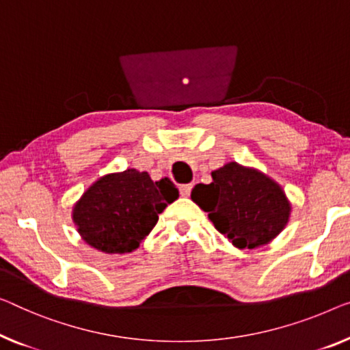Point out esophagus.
Returning <instances> with one entry per match:
<instances>
[{"mask_svg":"<svg viewBox=\"0 0 350 350\" xmlns=\"http://www.w3.org/2000/svg\"><path fill=\"white\" fill-rule=\"evenodd\" d=\"M191 189H193V185L191 184H185V185H180L179 187V190H180V195L184 196V198H187V196H190V193H191Z\"/></svg>","mask_w":350,"mask_h":350,"instance_id":"obj_1","label":"esophagus"}]
</instances>
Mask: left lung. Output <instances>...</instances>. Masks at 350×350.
<instances>
[{"mask_svg": "<svg viewBox=\"0 0 350 350\" xmlns=\"http://www.w3.org/2000/svg\"><path fill=\"white\" fill-rule=\"evenodd\" d=\"M212 179L208 185L198 184L191 200L237 248L269 243L286 226L291 204L270 177L231 161L213 171Z\"/></svg>", "mask_w": 350, "mask_h": 350, "instance_id": "left-lung-1", "label": "left lung"}]
</instances>
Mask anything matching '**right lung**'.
Listing matches in <instances>:
<instances>
[{
	"mask_svg": "<svg viewBox=\"0 0 350 350\" xmlns=\"http://www.w3.org/2000/svg\"><path fill=\"white\" fill-rule=\"evenodd\" d=\"M177 198L179 190L168 177L154 182L146 171L130 168L94 182L72 217L83 241L98 252L130 253Z\"/></svg>",
	"mask_w": 350,
	"mask_h": 350,
	"instance_id": "right-lung-1",
	"label": "right lung"
}]
</instances>
